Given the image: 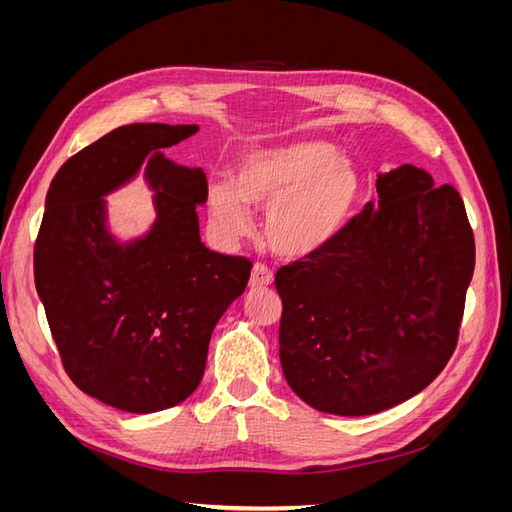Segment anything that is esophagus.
I'll return each instance as SVG.
<instances>
[{"instance_id":"1","label":"esophagus","mask_w":512,"mask_h":512,"mask_svg":"<svg viewBox=\"0 0 512 512\" xmlns=\"http://www.w3.org/2000/svg\"><path fill=\"white\" fill-rule=\"evenodd\" d=\"M273 284V273L271 269H267L265 265H256L252 269V277H250V288L256 290V288H267Z\"/></svg>"}]
</instances>
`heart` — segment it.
Segmentation results:
<instances>
[{"label": "heart", "mask_w": 512, "mask_h": 512, "mask_svg": "<svg viewBox=\"0 0 512 512\" xmlns=\"http://www.w3.org/2000/svg\"><path fill=\"white\" fill-rule=\"evenodd\" d=\"M363 198V177L329 141L262 147L239 162L235 185L213 183L207 213L226 239L252 228L250 207L265 211V241L290 260L331 247L352 224Z\"/></svg>", "instance_id": "1"}]
</instances>
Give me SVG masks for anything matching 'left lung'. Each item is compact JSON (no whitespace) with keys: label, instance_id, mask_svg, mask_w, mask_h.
Wrapping results in <instances>:
<instances>
[{"label":"left lung","instance_id":"1","mask_svg":"<svg viewBox=\"0 0 512 512\" xmlns=\"http://www.w3.org/2000/svg\"><path fill=\"white\" fill-rule=\"evenodd\" d=\"M318 256L275 275L280 361L307 406L337 416L421 393L455 352L474 273V235L453 185L404 164Z\"/></svg>","mask_w":512,"mask_h":512}]
</instances>
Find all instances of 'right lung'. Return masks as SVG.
Here are the masks:
<instances>
[{"label":"right lung","mask_w":512,"mask_h":512,"mask_svg":"<svg viewBox=\"0 0 512 512\" xmlns=\"http://www.w3.org/2000/svg\"><path fill=\"white\" fill-rule=\"evenodd\" d=\"M196 132L121 126L72 156L46 192L34 277L61 363L83 393L123 412H160L196 391L215 324L250 280V260L200 241L203 168L164 156ZM141 169L157 220L119 242L103 196Z\"/></svg>","instance_id":"obj_1"}]
</instances>
